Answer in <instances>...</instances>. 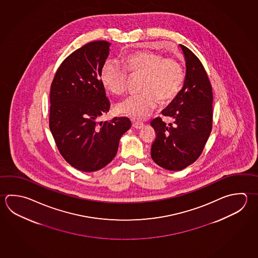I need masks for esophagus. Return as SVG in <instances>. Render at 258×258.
<instances>
[{
  "instance_id": "esophagus-1",
  "label": "esophagus",
  "mask_w": 258,
  "mask_h": 258,
  "mask_svg": "<svg viewBox=\"0 0 258 258\" xmlns=\"http://www.w3.org/2000/svg\"><path fill=\"white\" fill-rule=\"evenodd\" d=\"M132 122H133V127L136 128V129H140V128L144 126V122H141V121L132 120Z\"/></svg>"
}]
</instances>
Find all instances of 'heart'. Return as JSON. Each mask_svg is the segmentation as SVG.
Listing matches in <instances>:
<instances>
[{
  "label": "heart",
  "mask_w": 258,
  "mask_h": 258,
  "mask_svg": "<svg viewBox=\"0 0 258 258\" xmlns=\"http://www.w3.org/2000/svg\"><path fill=\"white\" fill-rule=\"evenodd\" d=\"M131 76H144L142 94L130 96L119 103L116 111L133 118H145L161 102L168 103L177 96L183 84L182 63L173 57H165L155 52H141L126 57L124 68L117 61H104L101 79L106 89L114 94L125 93Z\"/></svg>",
  "instance_id": "b5f03b06"
}]
</instances>
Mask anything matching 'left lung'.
<instances>
[{"label": "left lung", "instance_id": "8db88e82", "mask_svg": "<svg viewBox=\"0 0 258 258\" xmlns=\"http://www.w3.org/2000/svg\"><path fill=\"white\" fill-rule=\"evenodd\" d=\"M185 59L186 74L183 88L162 111L173 119L166 124L162 118L151 122L156 137L151 148L155 164L170 171H180L201 155L213 123V92L200 60L187 47L180 44Z\"/></svg>", "mask_w": 258, "mask_h": 258}]
</instances>
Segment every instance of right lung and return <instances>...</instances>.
<instances>
[{
    "label": "right lung",
    "mask_w": 258,
    "mask_h": 258,
    "mask_svg": "<svg viewBox=\"0 0 258 258\" xmlns=\"http://www.w3.org/2000/svg\"><path fill=\"white\" fill-rule=\"evenodd\" d=\"M110 42L94 41L72 52L59 66L50 92L49 126L61 156L83 172L103 168L116 155L127 117L99 122L109 112L101 70Z\"/></svg>",
    "instance_id": "obj_1"
}]
</instances>
